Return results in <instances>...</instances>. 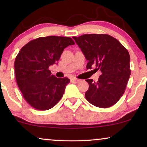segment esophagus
I'll use <instances>...</instances> for the list:
<instances>
[{"label":"esophagus","mask_w":147,"mask_h":147,"mask_svg":"<svg viewBox=\"0 0 147 147\" xmlns=\"http://www.w3.org/2000/svg\"><path fill=\"white\" fill-rule=\"evenodd\" d=\"M71 81L72 82H73V83L77 84V83H78V82H80V80L77 79V78H71Z\"/></svg>","instance_id":"obj_1"}]
</instances>
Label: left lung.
I'll list each match as a JSON object with an SVG mask.
<instances>
[{"mask_svg": "<svg viewBox=\"0 0 147 147\" xmlns=\"http://www.w3.org/2000/svg\"><path fill=\"white\" fill-rule=\"evenodd\" d=\"M73 38L88 60L86 68L96 67V71L102 72L97 82L86 80L89 84L86 100L96 107L113 106L123 95L130 76L127 49L106 34H86Z\"/></svg>", "mask_w": 147, "mask_h": 147, "instance_id": "obj_1", "label": "left lung"}]
</instances>
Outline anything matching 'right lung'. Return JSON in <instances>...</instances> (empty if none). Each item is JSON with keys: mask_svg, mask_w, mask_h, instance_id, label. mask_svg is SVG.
Wrapping results in <instances>:
<instances>
[{"mask_svg": "<svg viewBox=\"0 0 147 147\" xmlns=\"http://www.w3.org/2000/svg\"><path fill=\"white\" fill-rule=\"evenodd\" d=\"M74 44L70 37L48 36L32 40L20 50L15 61L16 80L32 107L47 110L61 100L70 80L51 75L49 67L57 63L65 48Z\"/></svg>", "mask_w": 147, "mask_h": 147, "instance_id": "add662e5", "label": "right lung"}]
</instances>
